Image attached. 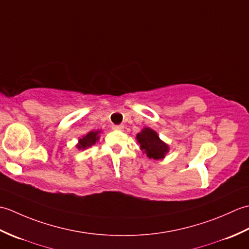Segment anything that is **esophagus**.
<instances>
[{
	"label": "esophagus",
	"instance_id": "34e87169",
	"mask_svg": "<svg viewBox=\"0 0 249 249\" xmlns=\"http://www.w3.org/2000/svg\"><path fill=\"white\" fill-rule=\"evenodd\" d=\"M112 129H114V130H123L124 125H113Z\"/></svg>",
	"mask_w": 249,
	"mask_h": 249
}]
</instances>
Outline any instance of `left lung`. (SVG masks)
I'll return each mask as SVG.
<instances>
[{
    "label": "left lung",
    "mask_w": 249,
    "mask_h": 249,
    "mask_svg": "<svg viewBox=\"0 0 249 249\" xmlns=\"http://www.w3.org/2000/svg\"><path fill=\"white\" fill-rule=\"evenodd\" d=\"M137 141L139 142L140 149L149 158L161 160L169 151V146L161 141L155 130L144 127L141 133L137 135Z\"/></svg>",
    "instance_id": "obj_1"
}]
</instances>
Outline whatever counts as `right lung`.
Listing matches in <instances>:
<instances>
[{"mask_svg": "<svg viewBox=\"0 0 249 249\" xmlns=\"http://www.w3.org/2000/svg\"><path fill=\"white\" fill-rule=\"evenodd\" d=\"M99 133H100V130L89 131L88 135L83 136L82 138H80L78 141V144H77L78 149L79 150H86V149H88V147L95 144V142H96L99 139V136H98Z\"/></svg>", "mask_w": 249, "mask_h": 249, "instance_id": "obj_1", "label": "right lung"}]
</instances>
